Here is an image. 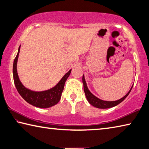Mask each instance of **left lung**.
<instances>
[{
  "mask_svg": "<svg viewBox=\"0 0 149 149\" xmlns=\"http://www.w3.org/2000/svg\"><path fill=\"white\" fill-rule=\"evenodd\" d=\"M82 81L83 84H84V89L85 92V95L86 96V98L87 99V101L89 102L91 104L93 107L96 108H100V109H106V108H112L114 107H116L118 104H119L120 102H122L123 100H124L126 97H127L128 95L130 94V93L133 87V85L131 87L130 90L128 91V93L126 94L124 97L121 98L120 99L117 100H114V101H107V100H103L99 99V98L96 97L93 93L90 91L89 89H88L86 81L85 79L84 75H83V78H82Z\"/></svg>",
  "mask_w": 149,
  "mask_h": 149,
  "instance_id": "1",
  "label": "left lung"
}]
</instances>
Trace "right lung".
Here are the masks:
<instances>
[{"instance_id": "obj_1", "label": "right lung", "mask_w": 149, "mask_h": 149, "mask_svg": "<svg viewBox=\"0 0 149 149\" xmlns=\"http://www.w3.org/2000/svg\"><path fill=\"white\" fill-rule=\"evenodd\" d=\"M19 50L20 46L18 48V51H17V54L14 60L13 64L14 81L17 92L27 102L34 107L41 108H47L56 104L60 101L62 93L64 90L65 83L70 75L72 69L69 70L62 77L60 81L51 89L42 91H34L30 90L22 84L19 80L18 74H17V60H18Z\"/></svg>"}]
</instances>
